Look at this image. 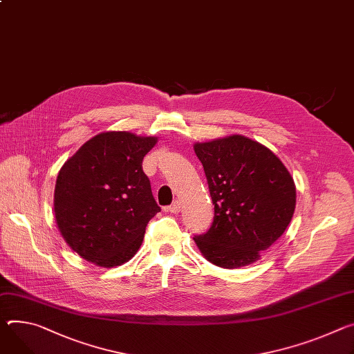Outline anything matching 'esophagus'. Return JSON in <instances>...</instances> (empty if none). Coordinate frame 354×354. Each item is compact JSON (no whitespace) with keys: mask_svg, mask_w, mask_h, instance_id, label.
Instances as JSON below:
<instances>
[{"mask_svg":"<svg viewBox=\"0 0 354 354\" xmlns=\"http://www.w3.org/2000/svg\"><path fill=\"white\" fill-rule=\"evenodd\" d=\"M168 212H171V213H179L180 212V203L176 201V202H174L169 207H168Z\"/></svg>","mask_w":354,"mask_h":354,"instance_id":"obj_1","label":"esophagus"}]
</instances>
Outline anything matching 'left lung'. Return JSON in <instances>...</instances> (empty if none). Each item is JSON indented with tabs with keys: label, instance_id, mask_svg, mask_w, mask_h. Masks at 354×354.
<instances>
[{
	"label": "left lung",
	"instance_id": "1",
	"mask_svg": "<svg viewBox=\"0 0 354 354\" xmlns=\"http://www.w3.org/2000/svg\"><path fill=\"white\" fill-rule=\"evenodd\" d=\"M203 165L214 217L207 233L194 237L205 259L221 268L260 260L291 223L295 182L282 160L266 145L233 134L195 142Z\"/></svg>",
	"mask_w": 354,
	"mask_h": 354
}]
</instances>
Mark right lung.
<instances>
[{
  "instance_id": "add662e5",
  "label": "right lung",
  "mask_w": 354,
  "mask_h": 354,
  "mask_svg": "<svg viewBox=\"0 0 354 354\" xmlns=\"http://www.w3.org/2000/svg\"><path fill=\"white\" fill-rule=\"evenodd\" d=\"M156 142L128 131L100 133L60 168L55 220L63 240L86 261L113 268L140 250L148 221L160 212L142 171Z\"/></svg>"
}]
</instances>
